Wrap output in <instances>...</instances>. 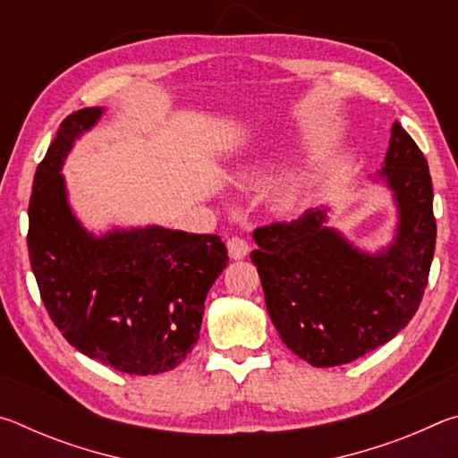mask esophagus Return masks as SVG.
<instances>
[{"mask_svg": "<svg viewBox=\"0 0 458 458\" xmlns=\"http://www.w3.org/2000/svg\"><path fill=\"white\" fill-rule=\"evenodd\" d=\"M226 246H228V254H230V259H234V260L244 259L246 254H248V242H246L244 238L232 236V238H228Z\"/></svg>", "mask_w": 458, "mask_h": 458, "instance_id": "esophagus-1", "label": "esophagus"}]
</instances>
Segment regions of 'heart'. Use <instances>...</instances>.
Wrapping results in <instances>:
<instances>
[{
  "mask_svg": "<svg viewBox=\"0 0 458 458\" xmlns=\"http://www.w3.org/2000/svg\"><path fill=\"white\" fill-rule=\"evenodd\" d=\"M303 190L299 188V185H291V188H284L281 193H278L276 198V204L281 210H293L294 206L301 204V199H303Z\"/></svg>",
  "mask_w": 458,
  "mask_h": 458,
  "instance_id": "obj_1",
  "label": "heart"
}]
</instances>
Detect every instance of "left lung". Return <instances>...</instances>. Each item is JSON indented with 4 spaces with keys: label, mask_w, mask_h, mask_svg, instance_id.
Returning <instances> with one entry per match:
<instances>
[{
    "label": "left lung",
    "mask_w": 458,
    "mask_h": 458,
    "mask_svg": "<svg viewBox=\"0 0 458 458\" xmlns=\"http://www.w3.org/2000/svg\"><path fill=\"white\" fill-rule=\"evenodd\" d=\"M384 182L398 208L396 236L379 252L327 226L329 208L254 230L250 259L283 344L315 368L350 363L396 337L420 305L437 242L428 164L392 125Z\"/></svg>",
    "instance_id": "1"
}]
</instances>
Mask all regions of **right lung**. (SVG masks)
Masks as SVG:
<instances>
[{
  "label": "right lung",
  "mask_w": 458,
  "mask_h": 458,
  "mask_svg": "<svg viewBox=\"0 0 458 458\" xmlns=\"http://www.w3.org/2000/svg\"><path fill=\"white\" fill-rule=\"evenodd\" d=\"M100 114V106L68 114L36 169L30 265L68 344L125 374H164L193 350L204 301L228 265V250L216 234L145 226L97 236L82 226L60 169Z\"/></svg>",
  "instance_id": "1"
}]
</instances>
